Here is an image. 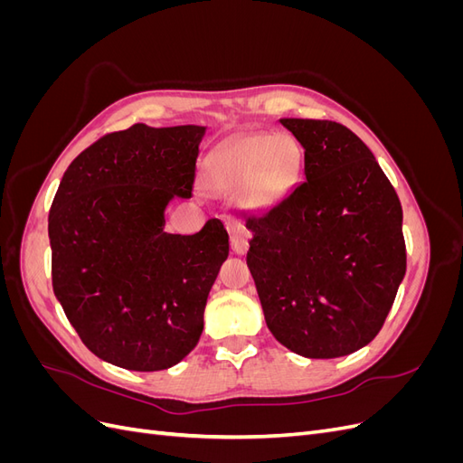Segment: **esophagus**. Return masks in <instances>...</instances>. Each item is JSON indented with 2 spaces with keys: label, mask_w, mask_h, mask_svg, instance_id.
<instances>
[{
  "label": "esophagus",
  "mask_w": 463,
  "mask_h": 463,
  "mask_svg": "<svg viewBox=\"0 0 463 463\" xmlns=\"http://www.w3.org/2000/svg\"><path fill=\"white\" fill-rule=\"evenodd\" d=\"M226 228L230 232V240H232V250L235 255H245L249 249V232L245 230L243 223L235 218H230L226 222Z\"/></svg>",
  "instance_id": "obj_1"
}]
</instances>
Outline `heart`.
I'll list each match as a JSON object with an SVG mask.
<instances>
[{
    "instance_id": "b5f03b06",
    "label": "heart",
    "mask_w": 463,
    "mask_h": 463,
    "mask_svg": "<svg viewBox=\"0 0 463 463\" xmlns=\"http://www.w3.org/2000/svg\"><path fill=\"white\" fill-rule=\"evenodd\" d=\"M303 165L301 146L286 133H250L223 143L204 160V184L214 193L245 188L247 203L269 206L296 185Z\"/></svg>"
}]
</instances>
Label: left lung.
I'll return each mask as SVG.
<instances>
[{
  "mask_svg": "<svg viewBox=\"0 0 463 463\" xmlns=\"http://www.w3.org/2000/svg\"><path fill=\"white\" fill-rule=\"evenodd\" d=\"M279 123L305 150V181L245 220L247 266L279 344L309 359L349 355L381 332L405 276L402 204L342 123Z\"/></svg>",
  "mask_w": 463,
  "mask_h": 463,
  "instance_id": "1",
  "label": "left lung"
}]
</instances>
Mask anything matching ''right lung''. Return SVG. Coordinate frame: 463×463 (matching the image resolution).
<instances>
[{"label":"right lung","instance_id":"add662e5","mask_svg":"<svg viewBox=\"0 0 463 463\" xmlns=\"http://www.w3.org/2000/svg\"><path fill=\"white\" fill-rule=\"evenodd\" d=\"M204 133L135 123L104 135L67 167L53 197V293L82 344L116 367L170 369L203 334L230 235L218 218L199 233H167L164 210L193 194Z\"/></svg>","mask_w":463,"mask_h":463}]
</instances>
